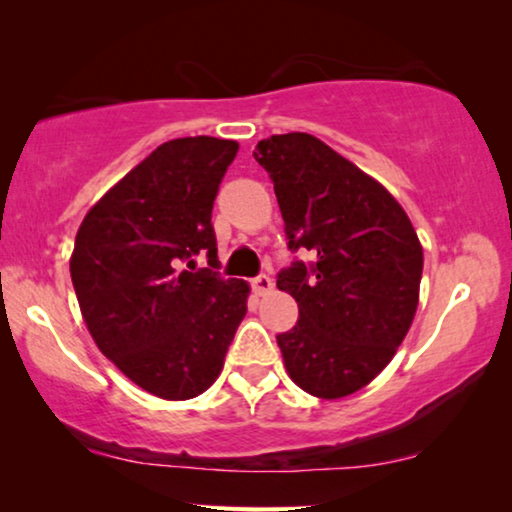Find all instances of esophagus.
<instances>
[{"instance_id": "esophagus-1", "label": "esophagus", "mask_w": 512, "mask_h": 512, "mask_svg": "<svg viewBox=\"0 0 512 512\" xmlns=\"http://www.w3.org/2000/svg\"><path fill=\"white\" fill-rule=\"evenodd\" d=\"M251 286H254L258 296H268V293H272V289H275V282H272V277L268 275H258L254 282H251Z\"/></svg>"}]
</instances>
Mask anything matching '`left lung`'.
Here are the masks:
<instances>
[{
	"instance_id": "1",
	"label": "left lung",
	"mask_w": 512,
	"mask_h": 512,
	"mask_svg": "<svg viewBox=\"0 0 512 512\" xmlns=\"http://www.w3.org/2000/svg\"><path fill=\"white\" fill-rule=\"evenodd\" d=\"M289 249L312 251L277 277L298 324L277 335L286 373L335 401L375 380L408 335L424 251L405 209L380 181L307 132L261 139Z\"/></svg>"
}]
</instances>
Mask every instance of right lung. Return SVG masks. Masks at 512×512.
<instances>
[{"label": "right lung", "instance_id": "add662e5", "mask_svg": "<svg viewBox=\"0 0 512 512\" xmlns=\"http://www.w3.org/2000/svg\"><path fill=\"white\" fill-rule=\"evenodd\" d=\"M240 144L181 137L160 144L109 188L81 221L69 258L90 335L121 373L165 401H188L216 382L249 284L216 268L212 207Z\"/></svg>", "mask_w": 512, "mask_h": 512}]
</instances>
